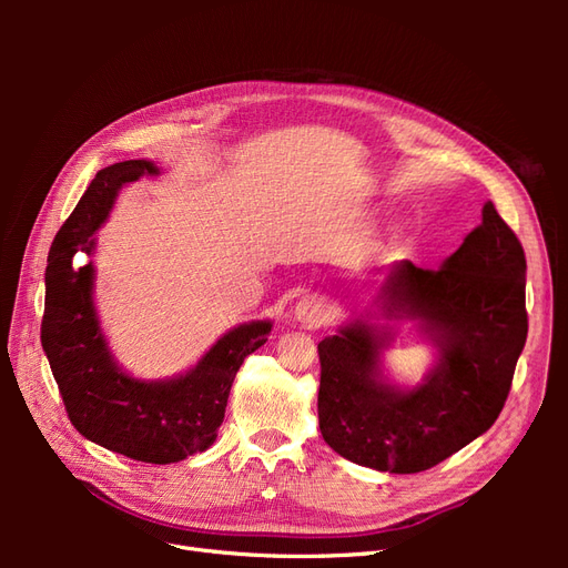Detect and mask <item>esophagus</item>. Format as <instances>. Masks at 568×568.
I'll list each match as a JSON object with an SVG mask.
<instances>
[{"instance_id": "1", "label": "esophagus", "mask_w": 568, "mask_h": 568, "mask_svg": "<svg viewBox=\"0 0 568 568\" xmlns=\"http://www.w3.org/2000/svg\"><path fill=\"white\" fill-rule=\"evenodd\" d=\"M296 320L307 326H322L326 320H329V307H326L324 301L317 296H305L296 305Z\"/></svg>"}]
</instances>
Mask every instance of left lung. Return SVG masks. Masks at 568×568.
<instances>
[{
  "mask_svg": "<svg viewBox=\"0 0 568 568\" xmlns=\"http://www.w3.org/2000/svg\"><path fill=\"white\" fill-rule=\"evenodd\" d=\"M374 305L386 322L417 320L438 363L415 388L388 384L382 353L393 326L365 317L341 326L317 346L320 432L359 467L426 471L486 434L505 407L528 334L521 242L488 201L438 270L395 263Z\"/></svg>",
  "mask_w": 568,
  "mask_h": 568,
  "instance_id": "1",
  "label": "left lung"
}]
</instances>
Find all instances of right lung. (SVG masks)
Returning a JSON list of instances; mask_svg holds the SVG:
<instances>
[{
    "label": "right lung",
    "mask_w": 568,
    "mask_h": 568,
    "mask_svg": "<svg viewBox=\"0 0 568 568\" xmlns=\"http://www.w3.org/2000/svg\"><path fill=\"white\" fill-rule=\"evenodd\" d=\"M159 173L144 159L99 170L49 248L40 338L68 419L84 438L136 462L170 464L215 443L234 376L267 341L272 322L234 326L173 379L144 382L118 367L94 311V265L84 257L94 253L92 234L106 222L120 189Z\"/></svg>",
    "instance_id": "right-lung-1"
}]
</instances>
